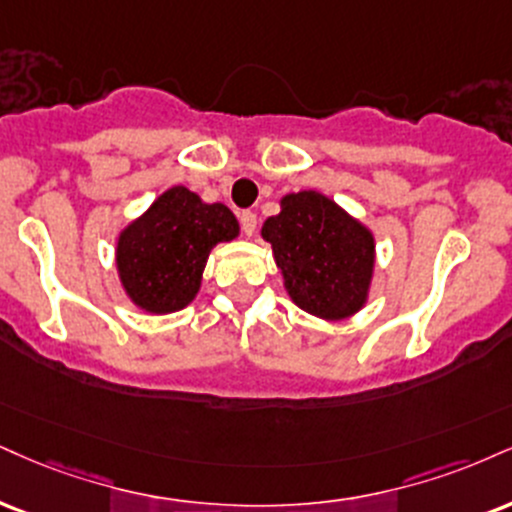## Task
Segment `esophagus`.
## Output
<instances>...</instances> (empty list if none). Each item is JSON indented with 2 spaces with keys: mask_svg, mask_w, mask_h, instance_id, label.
Listing matches in <instances>:
<instances>
[{
  "mask_svg": "<svg viewBox=\"0 0 512 512\" xmlns=\"http://www.w3.org/2000/svg\"><path fill=\"white\" fill-rule=\"evenodd\" d=\"M240 229H243L245 236H252L257 231V214L250 212V209L240 212Z\"/></svg>",
  "mask_w": 512,
  "mask_h": 512,
  "instance_id": "1",
  "label": "esophagus"
}]
</instances>
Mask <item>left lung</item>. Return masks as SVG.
<instances>
[{
	"instance_id": "left-lung-1",
	"label": "left lung",
	"mask_w": 512,
	"mask_h": 512,
	"mask_svg": "<svg viewBox=\"0 0 512 512\" xmlns=\"http://www.w3.org/2000/svg\"><path fill=\"white\" fill-rule=\"evenodd\" d=\"M286 291L310 315L343 319L365 305L374 267V238L329 197L303 190L281 200L262 226Z\"/></svg>"
}]
</instances>
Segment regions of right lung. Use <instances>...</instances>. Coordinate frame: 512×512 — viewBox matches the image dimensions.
Here are the masks:
<instances>
[{
  "label": "right lung",
  "instance_id": "1",
  "mask_svg": "<svg viewBox=\"0 0 512 512\" xmlns=\"http://www.w3.org/2000/svg\"><path fill=\"white\" fill-rule=\"evenodd\" d=\"M236 236L238 221L229 207L207 205L183 186L166 190L119 236L123 288L147 312L181 310L200 288L209 250Z\"/></svg>",
  "mask_w": 512,
  "mask_h": 512
}]
</instances>
